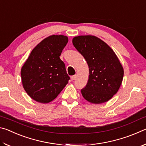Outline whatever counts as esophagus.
Instances as JSON below:
<instances>
[{"label":"esophagus","instance_id":"1","mask_svg":"<svg viewBox=\"0 0 146 146\" xmlns=\"http://www.w3.org/2000/svg\"><path fill=\"white\" fill-rule=\"evenodd\" d=\"M76 78V75H73V76H71V80H75Z\"/></svg>","mask_w":146,"mask_h":146}]
</instances>
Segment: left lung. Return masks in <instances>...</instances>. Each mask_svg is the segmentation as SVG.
Returning a JSON list of instances; mask_svg holds the SVG:
<instances>
[{"label":"left lung","mask_w":146,"mask_h":146,"mask_svg":"<svg viewBox=\"0 0 146 146\" xmlns=\"http://www.w3.org/2000/svg\"><path fill=\"white\" fill-rule=\"evenodd\" d=\"M72 42L89 67V78L81 90L83 97L90 103L108 102L118 92L122 82L123 68L114 51L97 36H75Z\"/></svg>","instance_id":"8db88e82"}]
</instances>
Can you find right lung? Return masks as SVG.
<instances>
[{
	"label": "right lung",
	"mask_w": 146,
	"mask_h": 146,
	"mask_svg": "<svg viewBox=\"0 0 146 146\" xmlns=\"http://www.w3.org/2000/svg\"><path fill=\"white\" fill-rule=\"evenodd\" d=\"M67 36L53 35L38 43L21 68L23 88L32 99L42 104L53 101L70 80L60 60Z\"/></svg>",
	"instance_id": "add662e5"
}]
</instances>
